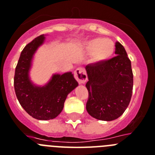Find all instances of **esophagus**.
I'll return each instance as SVG.
<instances>
[{"label": "esophagus", "instance_id": "obj_1", "mask_svg": "<svg viewBox=\"0 0 155 155\" xmlns=\"http://www.w3.org/2000/svg\"><path fill=\"white\" fill-rule=\"evenodd\" d=\"M74 76L80 84H84L87 80V75L86 73V71L82 68H78L75 69L74 72Z\"/></svg>", "mask_w": 155, "mask_h": 155}]
</instances>
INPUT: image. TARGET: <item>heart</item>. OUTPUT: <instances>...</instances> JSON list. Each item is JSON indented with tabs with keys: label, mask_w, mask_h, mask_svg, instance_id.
<instances>
[{
	"label": "heart",
	"mask_w": 155,
	"mask_h": 155,
	"mask_svg": "<svg viewBox=\"0 0 155 155\" xmlns=\"http://www.w3.org/2000/svg\"><path fill=\"white\" fill-rule=\"evenodd\" d=\"M86 51L92 54V60L97 63H102L110 59L115 51V44L111 39L96 38L86 41Z\"/></svg>",
	"instance_id": "b5f03b06"
}]
</instances>
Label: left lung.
<instances>
[{"instance_id": "obj_1", "label": "left lung", "mask_w": 155, "mask_h": 155, "mask_svg": "<svg viewBox=\"0 0 155 155\" xmlns=\"http://www.w3.org/2000/svg\"><path fill=\"white\" fill-rule=\"evenodd\" d=\"M117 56L86 66L88 82L87 111L94 118L110 121L124 114L131 101L133 74L124 46L116 42Z\"/></svg>"}]
</instances>
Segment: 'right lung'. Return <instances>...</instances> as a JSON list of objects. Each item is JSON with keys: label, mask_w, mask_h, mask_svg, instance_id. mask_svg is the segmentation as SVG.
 <instances>
[{"label": "right lung", "mask_w": 155, "mask_h": 155, "mask_svg": "<svg viewBox=\"0 0 155 155\" xmlns=\"http://www.w3.org/2000/svg\"><path fill=\"white\" fill-rule=\"evenodd\" d=\"M40 35L26 45L21 52L14 76V88L19 104L27 114L37 120L57 117L64 108L68 94L78 86L71 72L54 74L46 85L38 87L30 80L31 61L37 49L44 42Z\"/></svg>", "instance_id": "obj_1"}]
</instances>
